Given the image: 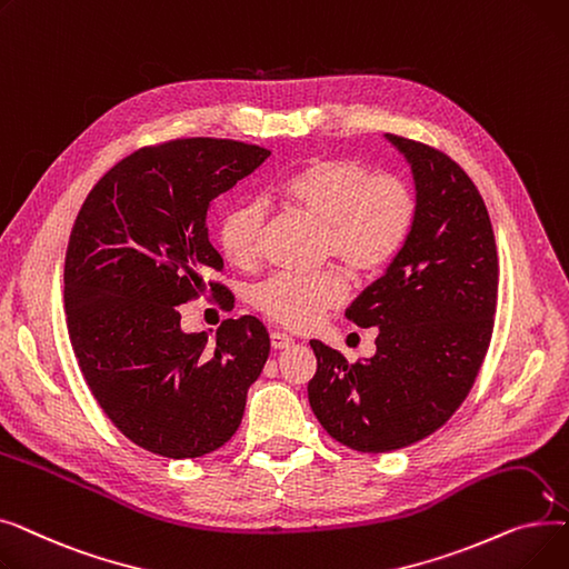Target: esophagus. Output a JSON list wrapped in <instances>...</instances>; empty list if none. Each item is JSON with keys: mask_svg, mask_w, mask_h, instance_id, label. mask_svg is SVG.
<instances>
[{"mask_svg": "<svg viewBox=\"0 0 569 569\" xmlns=\"http://www.w3.org/2000/svg\"><path fill=\"white\" fill-rule=\"evenodd\" d=\"M269 339H272V348H274V350H283V348H288V346L295 343V339L288 337V335H283V332H272V335H269Z\"/></svg>", "mask_w": 569, "mask_h": 569, "instance_id": "34e87169", "label": "esophagus"}]
</instances>
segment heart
<instances>
[{
    "label": "heart",
    "instance_id": "heart-1",
    "mask_svg": "<svg viewBox=\"0 0 569 569\" xmlns=\"http://www.w3.org/2000/svg\"><path fill=\"white\" fill-rule=\"evenodd\" d=\"M274 196L325 228V256L357 277L380 274L406 247L417 219V198L406 179L373 174L365 163L339 157L302 163L281 179ZM262 226L260 202L232 204L217 228L223 258L249 267L260 251ZM348 290V277L337 269L318 277L277 274L253 290L251 302L267 318L300 330L343 305Z\"/></svg>",
    "mask_w": 569,
    "mask_h": 569
}]
</instances>
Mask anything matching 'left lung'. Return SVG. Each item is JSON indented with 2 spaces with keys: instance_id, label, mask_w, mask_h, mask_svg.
<instances>
[{
  "instance_id": "left-lung-1",
  "label": "left lung",
  "mask_w": 569,
  "mask_h": 569,
  "mask_svg": "<svg viewBox=\"0 0 569 569\" xmlns=\"http://www.w3.org/2000/svg\"><path fill=\"white\" fill-rule=\"evenodd\" d=\"M385 138L410 166L417 219L401 253L346 309L357 327H376V352L350 365L311 341V410L357 452L399 450L450 420L482 367L498 297L493 228L470 177L429 144Z\"/></svg>"
}]
</instances>
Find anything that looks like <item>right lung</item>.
I'll use <instances>...</instances> for the list:
<instances>
[{"label":"right lung","mask_w":569,"mask_h":569,"mask_svg":"<svg viewBox=\"0 0 569 569\" xmlns=\"http://www.w3.org/2000/svg\"><path fill=\"white\" fill-rule=\"evenodd\" d=\"M272 154L189 138L138 149L89 191L64 262V311L80 371L112 425L144 450L196 459L242 422L269 335L253 316L184 332L182 307L226 288L207 212Z\"/></svg>","instance_id":"1"}]
</instances>
